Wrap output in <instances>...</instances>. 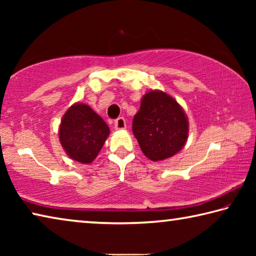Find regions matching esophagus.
<instances>
[{"instance_id":"esophagus-1","label":"esophagus","mask_w":256,"mask_h":256,"mask_svg":"<svg viewBox=\"0 0 256 256\" xmlns=\"http://www.w3.org/2000/svg\"><path fill=\"white\" fill-rule=\"evenodd\" d=\"M114 128H115V130H124L125 128H126V122H125L124 118H118V120H116L114 123Z\"/></svg>"}]
</instances>
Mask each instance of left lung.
<instances>
[{
    "instance_id": "left-lung-1",
    "label": "left lung",
    "mask_w": 256,
    "mask_h": 256,
    "mask_svg": "<svg viewBox=\"0 0 256 256\" xmlns=\"http://www.w3.org/2000/svg\"><path fill=\"white\" fill-rule=\"evenodd\" d=\"M132 131L146 157L162 162L184 148L188 138V120L172 96L150 90L141 99Z\"/></svg>"
}]
</instances>
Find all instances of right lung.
<instances>
[{"mask_svg": "<svg viewBox=\"0 0 256 256\" xmlns=\"http://www.w3.org/2000/svg\"><path fill=\"white\" fill-rule=\"evenodd\" d=\"M110 136V128L86 104L76 102L63 115L58 138L72 160L92 164Z\"/></svg>", "mask_w": 256, "mask_h": 256, "instance_id": "add662e5", "label": "right lung"}]
</instances>
